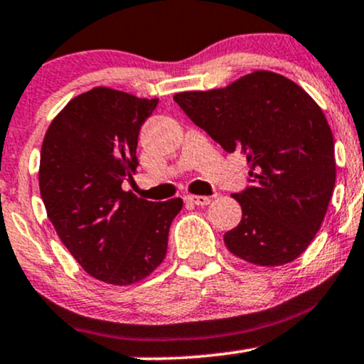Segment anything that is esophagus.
Returning a JSON list of instances; mask_svg holds the SVG:
<instances>
[{"label":"esophagus","mask_w":364,"mask_h":364,"mask_svg":"<svg viewBox=\"0 0 364 364\" xmlns=\"http://www.w3.org/2000/svg\"><path fill=\"white\" fill-rule=\"evenodd\" d=\"M186 201L191 203V205H196V206H206L210 205V199L208 196H186Z\"/></svg>","instance_id":"1"}]
</instances>
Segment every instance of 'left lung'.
Wrapping results in <instances>:
<instances>
[{"instance_id": "8db88e82", "label": "left lung", "mask_w": 364, "mask_h": 364, "mask_svg": "<svg viewBox=\"0 0 364 364\" xmlns=\"http://www.w3.org/2000/svg\"><path fill=\"white\" fill-rule=\"evenodd\" d=\"M173 100L222 149L241 151L248 161L250 186L232 194L243 217L224 234L229 252L265 267L302 255L321 228L337 173L333 135L319 105L269 71Z\"/></svg>"}]
</instances>
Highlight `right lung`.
Wrapping results in <instances>:
<instances>
[{
	"mask_svg": "<svg viewBox=\"0 0 364 364\" xmlns=\"http://www.w3.org/2000/svg\"><path fill=\"white\" fill-rule=\"evenodd\" d=\"M158 99L111 88L81 93L50 124L41 147L40 191L50 222L95 279L132 284L166 255L182 199L147 201L123 191L139 165V132Z\"/></svg>",
	"mask_w": 364,
	"mask_h": 364,
	"instance_id": "add662e5",
	"label": "right lung"
}]
</instances>
